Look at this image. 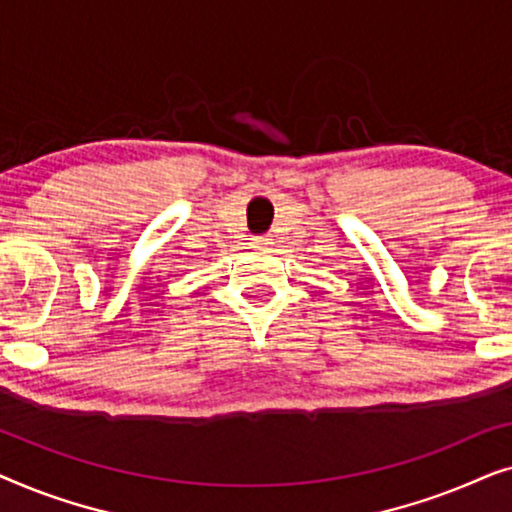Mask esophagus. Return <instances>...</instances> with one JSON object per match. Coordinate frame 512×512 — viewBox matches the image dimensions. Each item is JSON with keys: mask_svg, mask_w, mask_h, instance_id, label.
I'll use <instances>...</instances> for the list:
<instances>
[{"mask_svg": "<svg viewBox=\"0 0 512 512\" xmlns=\"http://www.w3.org/2000/svg\"><path fill=\"white\" fill-rule=\"evenodd\" d=\"M272 244V237L270 235H258V237H254V247L256 249H268Z\"/></svg>", "mask_w": 512, "mask_h": 512, "instance_id": "obj_1", "label": "esophagus"}]
</instances>
